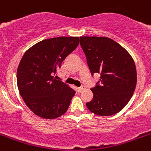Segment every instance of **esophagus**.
I'll return each mask as SVG.
<instances>
[{"instance_id":"34e87169","label":"esophagus","mask_w":151,"mask_h":151,"mask_svg":"<svg viewBox=\"0 0 151 151\" xmlns=\"http://www.w3.org/2000/svg\"><path fill=\"white\" fill-rule=\"evenodd\" d=\"M84 89H85V86H80V87L77 88V90H78V92L81 93L82 91L84 90Z\"/></svg>"}]
</instances>
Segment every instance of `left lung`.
<instances>
[{
    "label": "left lung",
    "mask_w": 151,
    "mask_h": 151,
    "mask_svg": "<svg viewBox=\"0 0 151 151\" xmlns=\"http://www.w3.org/2000/svg\"><path fill=\"white\" fill-rule=\"evenodd\" d=\"M80 45L91 74H101L100 81L91 89L93 97L86 107L101 116L116 114L130 101L137 86V68L132 56L108 37H81Z\"/></svg>",
    "instance_id": "8db88e82"
}]
</instances>
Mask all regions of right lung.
<instances>
[{"label":"right lung","mask_w":151,"mask_h":151,"mask_svg":"<svg viewBox=\"0 0 151 151\" xmlns=\"http://www.w3.org/2000/svg\"><path fill=\"white\" fill-rule=\"evenodd\" d=\"M78 37L43 40L27 50L17 70L19 93L37 116L54 119L67 111L76 91L55 78L62 61L79 45Z\"/></svg>","instance_id":"right-lung-1"}]
</instances>
